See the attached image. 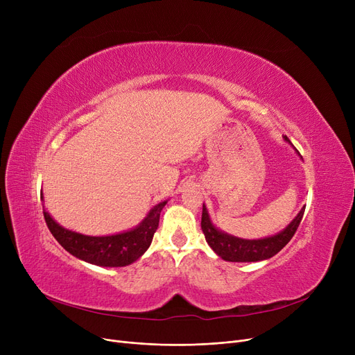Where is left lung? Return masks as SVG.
I'll list each match as a JSON object with an SVG mask.
<instances>
[{
	"instance_id": "1",
	"label": "left lung",
	"mask_w": 355,
	"mask_h": 355,
	"mask_svg": "<svg viewBox=\"0 0 355 355\" xmlns=\"http://www.w3.org/2000/svg\"><path fill=\"white\" fill-rule=\"evenodd\" d=\"M284 139L289 145H292L288 137H284ZM304 211H305V206L284 230H281L273 236L263 237V239H241V237L232 236L226 232H221L218 227H216L214 223L210 218L206 204H202L201 229L204 236H206V241L209 243V246L223 260H227V262H259V260L270 259L289 243V240L293 237L296 229L301 225Z\"/></svg>"
}]
</instances>
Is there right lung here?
<instances>
[{
    "label": "right lung",
    "mask_w": 355,
    "mask_h": 355,
    "mask_svg": "<svg viewBox=\"0 0 355 355\" xmlns=\"http://www.w3.org/2000/svg\"><path fill=\"white\" fill-rule=\"evenodd\" d=\"M42 200L44 201L43 193ZM168 200L154 206L134 229L107 236H87L64 229L43 207L47 227L63 249L83 262L102 268H122L137 260L151 246L158 229L159 214Z\"/></svg>",
    "instance_id": "add662e5"
}]
</instances>
